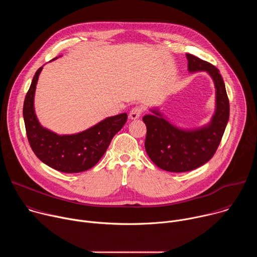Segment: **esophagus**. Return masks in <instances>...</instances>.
Listing matches in <instances>:
<instances>
[{
	"mask_svg": "<svg viewBox=\"0 0 257 257\" xmlns=\"http://www.w3.org/2000/svg\"><path fill=\"white\" fill-rule=\"evenodd\" d=\"M141 114H142V107L141 106H135V107H133L131 111H130V113H129V118L131 119V120H136V119H138L140 116H141Z\"/></svg>",
	"mask_w": 257,
	"mask_h": 257,
	"instance_id": "obj_1",
	"label": "esophagus"
}]
</instances>
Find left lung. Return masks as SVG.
<instances>
[{"mask_svg":"<svg viewBox=\"0 0 257 257\" xmlns=\"http://www.w3.org/2000/svg\"><path fill=\"white\" fill-rule=\"evenodd\" d=\"M189 72L205 71L215 87V112L204 127L184 130L167 121L158 109L145 115V151L159 168L173 173L188 172L207 163L215 154L229 121L230 103L225 83L213 65L186 54Z\"/></svg>","mask_w":257,"mask_h":257,"instance_id":"1","label":"left lung"}]
</instances>
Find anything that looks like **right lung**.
I'll list each match as a JSON object with an SVG mask.
<instances>
[{
	"label": "right lung",
	"instance_id": "add662e5",
	"mask_svg": "<svg viewBox=\"0 0 257 257\" xmlns=\"http://www.w3.org/2000/svg\"><path fill=\"white\" fill-rule=\"evenodd\" d=\"M42 70L43 67L35 72L23 104V118L30 148L44 164L57 171L70 174L87 171L104 155L128 116L123 113L108 117L85 131L71 135H58L44 128L36 118L33 104Z\"/></svg>",
	"mask_w": 257,
	"mask_h": 257
}]
</instances>
